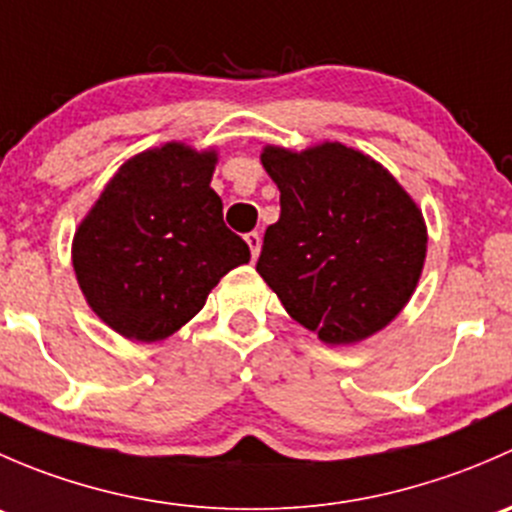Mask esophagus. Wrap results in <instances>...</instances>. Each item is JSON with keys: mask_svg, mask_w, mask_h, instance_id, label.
<instances>
[{"mask_svg": "<svg viewBox=\"0 0 512 512\" xmlns=\"http://www.w3.org/2000/svg\"><path fill=\"white\" fill-rule=\"evenodd\" d=\"M245 242H247V245H250L252 260H257V255H260V247H262V237L257 235V232H247Z\"/></svg>", "mask_w": 512, "mask_h": 512, "instance_id": "esophagus-1", "label": "esophagus"}]
</instances>
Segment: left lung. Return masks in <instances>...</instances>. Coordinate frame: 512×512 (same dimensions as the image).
Listing matches in <instances>:
<instances>
[{
	"label": "left lung",
	"mask_w": 512,
	"mask_h": 512,
	"mask_svg": "<svg viewBox=\"0 0 512 512\" xmlns=\"http://www.w3.org/2000/svg\"><path fill=\"white\" fill-rule=\"evenodd\" d=\"M262 165L280 188L257 272L287 314L327 344L384 329L411 299L426 260V223L394 175L354 148L302 153L267 146Z\"/></svg>",
	"instance_id": "left-lung-1"
}]
</instances>
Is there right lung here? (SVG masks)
Returning <instances> with one entry per match:
<instances>
[{"label":"right lung","instance_id":"1","mask_svg":"<svg viewBox=\"0 0 512 512\" xmlns=\"http://www.w3.org/2000/svg\"><path fill=\"white\" fill-rule=\"evenodd\" d=\"M218 153L185 143L118 168L74 235L76 280L98 317L126 339L158 342L203 309L250 247L223 223L210 188Z\"/></svg>","mask_w":512,"mask_h":512}]
</instances>
